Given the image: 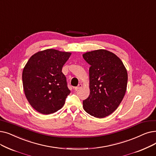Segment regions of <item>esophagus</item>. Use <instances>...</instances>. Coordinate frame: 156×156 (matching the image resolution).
Masks as SVG:
<instances>
[{
  "instance_id": "esophagus-1",
  "label": "esophagus",
  "mask_w": 156,
  "mask_h": 156,
  "mask_svg": "<svg viewBox=\"0 0 156 156\" xmlns=\"http://www.w3.org/2000/svg\"><path fill=\"white\" fill-rule=\"evenodd\" d=\"M82 84H78V85L77 87H74V90H75L76 91V90H78L80 89L81 88H82Z\"/></svg>"
}]
</instances>
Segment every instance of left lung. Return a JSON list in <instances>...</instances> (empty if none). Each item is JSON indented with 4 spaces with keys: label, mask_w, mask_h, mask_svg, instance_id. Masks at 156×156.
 Returning <instances> with one entry per match:
<instances>
[{
    "label": "left lung",
    "mask_w": 156,
    "mask_h": 156,
    "mask_svg": "<svg viewBox=\"0 0 156 156\" xmlns=\"http://www.w3.org/2000/svg\"><path fill=\"white\" fill-rule=\"evenodd\" d=\"M89 68L90 95L83 101L84 110L104 118L115 110L126 92L127 73L122 60L112 52L97 50L84 53Z\"/></svg>",
    "instance_id": "left-lung-1"
}]
</instances>
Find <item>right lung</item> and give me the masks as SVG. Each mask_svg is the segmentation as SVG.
Instances as JSON below:
<instances>
[{
    "label": "right lung",
    "instance_id": "obj_1",
    "mask_svg": "<svg viewBox=\"0 0 156 156\" xmlns=\"http://www.w3.org/2000/svg\"><path fill=\"white\" fill-rule=\"evenodd\" d=\"M71 53L47 49L38 51L28 60L22 81L27 99L37 112L48 115L61 109L71 91L62 67Z\"/></svg>",
    "mask_w": 156,
    "mask_h": 156
}]
</instances>
